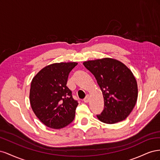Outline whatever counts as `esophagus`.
I'll return each instance as SVG.
<instances>
[{
  "label": "esophagus",
  "mask_w": 160,
  "mask_h": 160,
  "mask_svg": "<svg viewBox=\"0 0 160 160\" xmlns=\"http://www.w3.org/2000/svg\"><path fill=\"white\" fill-rule=\"evenodd\" d=\"M83 101H84L85 103H88L89 102V95H88L85 97V98L83 99Z\"/></svg>",
  "instance_id": "34e87169"
}]
</instances>
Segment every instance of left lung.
<instances>
[{
  "mask_svg": "<svg viewBox=\"0 0 160 160\" xmlns=\"http://www.w3.org/2000/svg\"><path fill=\"white\" fill-rule=\"evenodd\" d=\"M102 91L104 109L97 115L101 122L113 124L126 119L138 96V83L128 67L117 59L105 57L83 62Z\"/></svg>",
  "mask_w": 160,
  "mask_h": 160,
  "instance_id": "obj_1",
  "label": "left lung"
}]
</instances>
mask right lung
<instances>
[{
  "instance_id": "1",
  "label": "right lung",
  "mask_w": 160,
  "mask_h": 160,
  "mask_svg": "<svg viewBox=\"0 0 160 160\" xmlns=\"http://www.w3.org/2000/svg\"><path fill=\"white\" fill-rule=\"evenodd\" d=\"M76 62H55L47 65L33 77L29 100L34 113L46 126L61 129L73 121L77 101L66 86Z\"/></svg>"
}]
</instances>
